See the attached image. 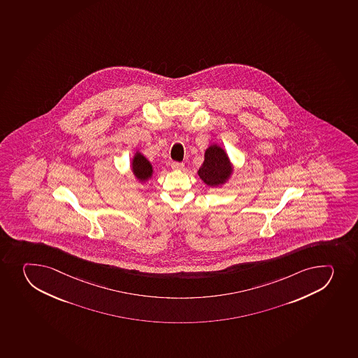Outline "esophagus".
Returning a JSON list of instances; mask_svg holds the SVG:
<instances>
[{
    "label": "esophagus",
    "mask_w": 358,
    "mask_h": 358,
    "mask_svg": "<svg viewBox=\"0 0 358 358\" xmlns=\"http://www.w3.org/2000/svg\"><path fill=\"white\" fill-rule=\"evenodd\" d=\"M185 164L183 163L173 162L171 163V169L173 170H181L183 169Z\"/></svg>",
    "instance_id": "obj_1"
}]
</instances>
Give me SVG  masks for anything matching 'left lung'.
<instances>
[{"mask_svg": "<svg viewBox=\"0 0 358 358\" xmlns=\"http://www.w3.org/2000/svg\"><path fill=\"white\" fill-rule=\"evenodd\" d=\"M234 173L227 150L217 143L210 145L204 152V161L199 166V178L210 188H222L230 181Z\"/></svg>", "mask_w": 358, "mask_h": 358, "instance_id": "left-lung-1", "label": "left lung"}]
</instances>
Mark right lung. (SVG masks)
<instances>
[{
    "label": "right lung",
    "instance_id": "obj_1",
    "mask_svg": "<svg viewBox=\"0 0 358 358\" xmlns=\"http://www.w3.org/2000/svg\"><path fill=\"white\" fill-rule=\"evenodd\" d=\"M129 166L133 176L138 183H147L149 180H152L154 175L152 162L140 150L134 152Z\"/></svg>",
    "mask_w": 358,
    "mask_h": 358
}]
</instances>
